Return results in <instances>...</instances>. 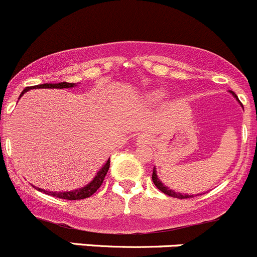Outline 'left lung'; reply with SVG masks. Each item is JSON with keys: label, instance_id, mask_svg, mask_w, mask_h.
Returning a JSON list of instances; mask_svg holds the SVG:
<instances>
[{"label": "left lung", "instance_id": "8db88e82", "mask_svg": "<svg viewBox=\"0 0 257 257\" xmlns=\"http://www.w3.org/2000/svg\"><path fill=\"white\" fill-rule=\"evenodd\" d=\"M231 92L232 95H234L235 97H236L237 99V96H236V94H235L234 91H230ZM237 101H240L239 99H237ZM152 181H153V183H155V186L158 188V189L161 190V192H163L165 193V194H167V195H169V197H173V198H179V199H187V198H193V195H188V194H181V193H176L174 192V190H171L169 189V188H167L166 186H163L162 184V182L160 181V179L157 178V174H156V169L153 168V173H152Z\"/></svg>", "mask_w": 257, "mask_h": 257}]
</instances>
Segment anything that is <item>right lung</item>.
<instances>
[{
  "instance_id": "1",
  "label": "right lung",
  "mask_w": 257,
  "mask_h": 257,
  "mask_svg": "<svg viewBox=\"0 0 257 257\" xmlns=\"http://www.w3.org/2000/svg\"><path fill=\"white\" fill-rule=\"evenodd\" d=\"M75 86L74 83H58V84H41V85H36V86H27L22 92H21L20 97L25 94L26 91H28L30 89H39V88H49V89H63V88H73ZM110 168V160L105 163V166L97 172V176L95 177L94 181L91 183H89L88 186H85L84 188H80V189H76L73 190V192H48V190H44V189H39L41 192H44L46 194L52 195V197H57V198H62V199H68V200H80V199H85V198L91 197L100 187H101L102 182H104L105 176H106L107 171Z\"/></svg>"
}]
</instances>
